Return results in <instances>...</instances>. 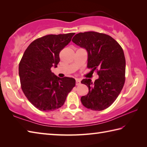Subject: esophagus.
Masks as SVG:
<instances>
[{
  "label": "esophagus",
  "instance_id": "esophagus-1",
  "mask_svg": "<svg viewBox=\"0 0 147 147\" xmlns=\"http://www.w3.org/2000/svg\"><path fill=\"white\" fill-rule=\"evenodd\" d=\"M80 84H81V81H80V80L76 79V85L78 86V85H80Z\"/></svg>",
  "mask_w": 147,
  "mask_h": 147
}]
</instances>
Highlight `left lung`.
<instances>
[{"label": "left lung", "instance_id": "left-lung-1", "mask_svg": "<svg viewBox=\"0 0 147 147\" xmlns=\"http://www.w3.org/2000/svg\"><path fill=\"white\" fill-rule=\"evenodd\" d=\"M88 52L87 67L96 71L94 83L84 79L88 93L81 98L82 104L92 111H102L113 104L125 82L126 60L123 50L111 36L95 32L79 33L72 39Z\"/></svg>", "mask_w": 147, "mask_h": 147}]
</instances>
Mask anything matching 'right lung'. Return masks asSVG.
Returning a JSON list of instances; mask_svg holds the SVG:
<instances>
[{
	"label": "right lung",
	"instance_id": "add662e5",
	"mask_svg": "<svg viewBox=\"0 0 147 147\" xmlns=\"http://www.w3.org/2000/svg\"><path fill=\"white\" fill-rule=\"evenodd\" d=\"M74 33L48 35L37 38L26 49L19 64L21 89L34 107L41 111H55L64 105L76 85L73 78H62L52 73L60 61L59 53Z\"/></svg>",
	"mask_w": 147,
	"mask_h": 147
}]
</instances>
